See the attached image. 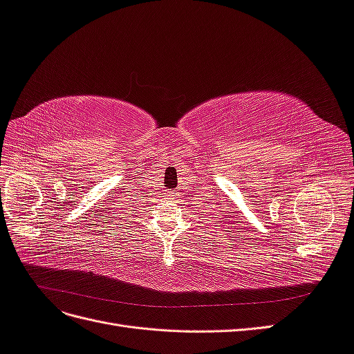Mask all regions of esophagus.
<instances>
[{
  "instance_id": "34e87169",
  "label": "esophagus",
  "mask_w": 354,
  "mask_h": 354,
  "mask_svg": "<svg viewBox=\"0 0 354 354\" xmlns=\"http://www.w3.org/2000/svg\"><path fill=\"white\" fill-rule=\"evenodd\" d=\"M164 196H165V199H171V201H174V199H177L176 198V195H174V192L173 190H167L165 194H164Z\"/></svg>"
}]
</instances>
